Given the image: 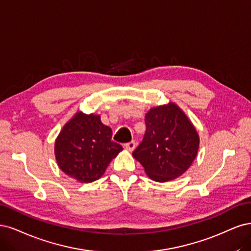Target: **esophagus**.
<instances>
[{"instance_id":"1","label":"esophagus","mask_w":251,"mask_h":251,"mask_svg":"<svg viewBox=\"0 0 251 251\" xmlns=\"http://www.w3.org/2000/svg\"><path fill=\"white\" fill-rule=\"evenodd\" d=\"M125 148L128 150V151H133L135 149V142L134 141H131L129 142L127 144H125Z\"/></svg>"}]
</instances>
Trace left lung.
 Listing matches in <instances>:
<instances>
[{"label": "left lung", "instance_id": "obj_1", "mask_svg": "<svg viewBox=\"0 0 251 251\" xmlns=\"http://www.w3.org/2000/svg\"><path fill=\"white\" fill-rule=\"evenodd\" d=\"M145 123L146 133L133 157L154 181L181 176L197 156L200 139L195 126L173 102L150 108Z\"/></svg>", "mask_w": 251, "mask_h": 251}]
</instances>
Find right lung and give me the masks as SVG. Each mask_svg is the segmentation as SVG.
<instances>
[{
  "instance_id": "obj_1",
  "label": "right lung",
  "mask_w": 251,
  "mask_h": 251,
  "mask_svg": "<svg viewBox=\"0 0 251 251\" xmlns=\"http://www.w3.org/2000/svg\"><path fill=\"white\" fill-rule=\"evenodd\" d=\"M110 127L99 115L78 111L55 140L54 153L61 171L81 183L93 182L104 174L112 158L123 150L111 141Z\"/></svg>"
}]
</instances>
